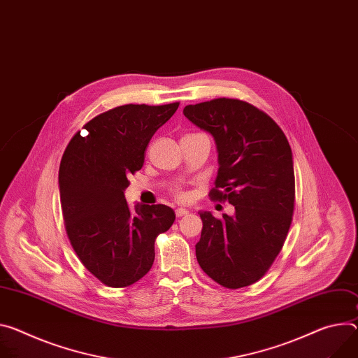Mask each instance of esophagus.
Masks as SVG:
<instances>
[{"label": "esophagus", "mask_w": 358, "mask_h": 358, "mask_svg": "<svg viewBox=\"0 0 358 358\" xmlns=\"http://www.w3.org/2000/svg\"><path fill=\"white\" fill-rule=\"evenodd\" d=\"M188 214V210H185V208H177L176 210V215L177 217H184V215H187Z\"/></svg>", "instance_id": "34e87169"}]
</instances>
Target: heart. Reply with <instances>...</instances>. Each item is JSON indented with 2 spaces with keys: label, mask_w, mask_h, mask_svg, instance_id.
I'll return each mask as SVG.
<instances>
[{
  "label": "heart",
  "mask_w": 358,
  "mask_h": 358,
  "mask_svg": "<svg viewBox=\"0 0 358 358\" xmlns=\"http://www.w3.org/2000/svg\"><path fill=\"white\" fill-rule=\"evenodd\" d=\"M181 197H182V196H181Z\"/></svg>",
  "instance_id": "b5f03b06"
}]
</instances>
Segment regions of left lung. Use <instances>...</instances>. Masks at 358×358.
I'll return each mask as SVG.
<instances>
[{"label":"left lung","instance_id":"1","mask_svg":"<svg viewBox=\"0 0 358 358\" xmlns=\"http://www.w3.org/2000/svg\"><path fill=\"white\" fill-rule=\"evenodd\" d=\"M182 113L214 138L218 173L211 199L236 208L221 220L199 213L197 262L222 287L251 285L273 264L291 225L296 182L289 144L273 118L240 100L217 99Z\"/></svg>","mask_w":358,"mask_h":358}]
</instances>
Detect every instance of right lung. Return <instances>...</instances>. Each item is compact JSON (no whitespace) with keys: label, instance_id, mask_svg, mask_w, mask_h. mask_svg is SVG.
Here are the masks:
<instances>
[{"label":"right lung","instance_id":"add662e5","mask_svg":"<svg viewBox=\"0 0 358 358\" xmlns=\"http://www.w3.org/2000/svg\"><path fill=\"white\" fill-rule=\"evenodd\" d=\"M127 104L88 121L61 158L58 184L66 230L84 267L108 287H128L154 263V243L176 220L164 204L128 207V176L141 170L157 129L177 111Z\"/></svg>","mask_w":358,"mask_h":358}]
</instances>
